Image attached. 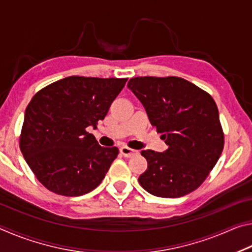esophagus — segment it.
Returning <instances> with one entry per match:
<instances>
[{
	"instance_id": "34e87169",
	"label": "esophagus",
	"mask_w": 252,
	"mask_h": 252,
	"mask_svg": "<svg viewBox=\"0 0 252 252\" xmlns=\"http://www.w3.org/2000/svg\"><path fill=\"white\" fill-rule=\"evenodd\" d=\"M120 152H121V155H123L126 158H131L135 155H138V151L133 150V149H131L129 147L120 148Z\"/></svg>"
}]
</instances>
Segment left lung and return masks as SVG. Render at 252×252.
<instances>
[{
	"mask_svg": "<svg viewBox=\"0 0 252 252\" xmlns=\"http://www.w3.org/2000/svg\"><path fill=\"white\" fill-rule=\"evenodd\" d=\"M127 88L141 101L149 120L167 143L164 152L143 150L148 169L139 177L156 197L179 198L202 185L224 146L212 96L179 76H138Z\"/></svg>",
	"mask_w": 252,
	"mask_h": 252,
	"instance_id": "1",
	"label": "left lung"
}]
</instances>
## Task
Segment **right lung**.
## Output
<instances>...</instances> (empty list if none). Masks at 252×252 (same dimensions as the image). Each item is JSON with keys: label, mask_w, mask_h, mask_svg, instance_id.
I'll use <instances>...</instances> for the list:
<instances>
[{"label": "right lung", "mask_w": 252, "mask_h": 252, "mask_svg": "<svg viewBox=\"0 0 252 252\" xmlns=\"http://www.w3.org/2000/svg\"><path fill=\"white\" fill-rule=\"evenodd\" d=\"M126 81L72 75L34 94L25 110L20 149L46 189L78 197L103 180L119 149L101 147L87 129L103 120Z\"/></svg>", "instance_id": "add662e5"}]
</instances>
